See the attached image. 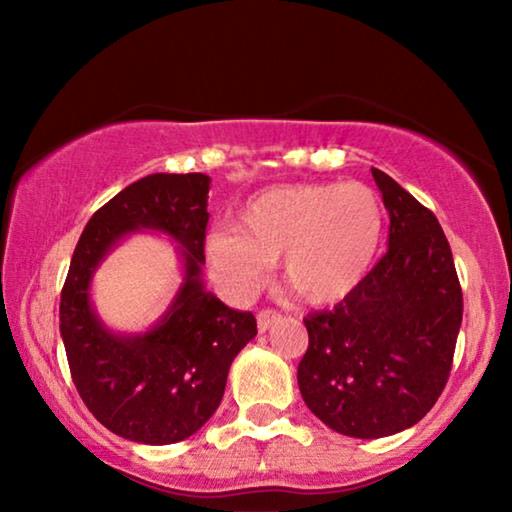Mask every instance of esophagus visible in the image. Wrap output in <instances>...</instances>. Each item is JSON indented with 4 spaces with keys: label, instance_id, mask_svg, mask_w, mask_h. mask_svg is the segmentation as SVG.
<instances>
[{
    "label": "esophagus",
    "instance_id": "1",
    "mask_svg": "<svg viewBox=\"0 0 512 512\" xmlns=\"http://www.w3.org/2000/svg\"><path fill=\"white\" fill-rule=\"evenodd\" d=\"M279 319V312L275 310H261L256 314V321H258V331H268V328L275 324V321Z\"/></svg>",
    "mask_w": 512,
    "mask_h": 512
}]
</instances>
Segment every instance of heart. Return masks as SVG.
<instances>
[{
  "label": "heart",
  "instance_id": "heart-1",
  "mask_svg": "<svg viewBox=\"0 0 512 512\" xmlns=\"http://www.w3.org/2000/svg\"><path fill=\"white\" fill-rule=\"evenodd\" d=\"M384 237L382 198L366 184H291L251 198L235 233L205 237V258L226 296L247 300L272 261L305 303L345 300L373 270Z\"/></svg>",
  "mask_w": 512,
  "mask_h": 512
}]
</instances>
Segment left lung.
I'll use <instances>...</instances> for the list:
<instances>
[{"label":"left lung","instance_id":"8db88e82","mask_svg":"<svg viewBox=\"0 0 512 512\" xmlns=\"http://www.w3.org/2000/svg\"><path fill=\"white\" fill-rule=\"evenodd\" d=\"M389 251L333 310L303 319L298 387L314 415L352 438L417 424L443 394L464 314L450 242L436 214L375 170Z\"/></svg>","mask_w":512,"mask_h":512}]
</instances>
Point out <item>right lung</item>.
Wrapping results in <instances>:
<instances>
[{
    "instance_id": "right-lung-1",
    "label": "right lung",
    "mask_w": 512,
    "mask_h": 512,
    "mask_svg": "<svg viewBox=\"0 0 512 512\" xmlns=\"http://www.w3.org/2000/svg\"><path fill=\"white\" fill-rule=\"evenodd\" d=\"M207 174H149L90 216L60 293V335L76 391L116 436L170 445L193 436L219 408L230 363L256 335V317L202 289ZM151 227L185 247V286L144 336H114L89 307V277L123 234Z\"/></svg>"
}]
</instances>
